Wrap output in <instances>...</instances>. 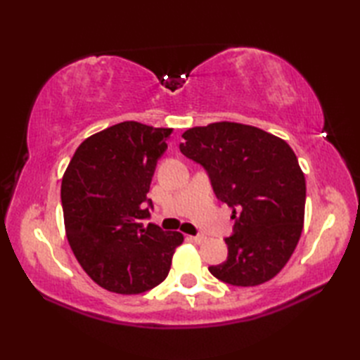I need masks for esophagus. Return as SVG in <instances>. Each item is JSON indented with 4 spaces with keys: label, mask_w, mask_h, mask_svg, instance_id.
Segmentation results:
<instances>
[{
    "label": "esophagus",
    "mask_w": 360,
    "mask_h": 360,
    "mask_svg": "<svg viewBox=\"0 0 360 360\" xmlns=\"http://www.w3.org/2000/svg\"><path fill=\"white\" fill-rule=\"evenodd\" d=\"M188 240L196 243V244H201V243L207 240V236H205V235H195V236H188Z\"/></svg>",
    "instance_id": "1"
}]
</instances>
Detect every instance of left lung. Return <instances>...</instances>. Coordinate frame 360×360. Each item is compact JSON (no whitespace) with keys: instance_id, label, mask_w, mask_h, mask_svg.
Masks as SVG:
<instances>
[{"instance_id":"obj_1","label":"left lung","mask_w":360,"mask_h":360,"mask_svg":"<svg viewBox=\"0 0 360 360\" xmlns=\"http://www.w3.org/2000/svg\"><path fill=\"white\" fill-rule=\"evenodd\" d=\"M179 150L200 164L221 202L232 209L227 259L210 266L218 280L257 286L274 278L300 240L307 184L295 153L263 129L217 122L190 128Z\"/></svg>"}]
</instances>
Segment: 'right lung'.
Masks as SVG:
<instances>
[{
  "mask_svg": "<svg viewBox=\"0 0 360 360\" xmlns=\"http://www.w3.org/2000/svg\"><path fill=\"white\" fill-rule=\"evenodd\" d=\"M172 128L122 122L80 143L62 179V207L70 246L98 286L142 294L162 283L179 232L150 219L147 198L158 159Z\"/></svg>",
  "mask_w": 360,
  "mask_h": 360,
  "instance_id": "obj_1",
  "label": "right lung"
}]
</instances>
